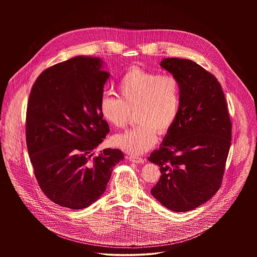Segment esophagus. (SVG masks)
<instances>
[{"instance_id": "34e87169", "label": "esophagus", "mask_w": 257, "mask_h": 257, "mask_svg": "<svg viewBox=\"0 0 257 257\" xmlns=\"http://www.w3.org/2000/svg\"><path fill=\"white\" fill-rule=\"evenodd\" d=\"M128 160L132 163H136V164H143L145 162V160L143 158H140V157H136V156H128Z\"/></svg>"}]
</instances>
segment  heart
Segmentation results:
<instances>
[{"label":"heart","instance_id":"obj_1","mask_svg":"<svg viewBox=\"0 0 257 257\" xmlns=\"http://www.w3.org/2000/svg\"><path fill=\"white\" fill-rule=\"evenodd\" d=\"M120 98L108 93L100 98L103 118L112 126L123 128L136 112L134 129L115 135L112 144L128 153L141 155L167 134L177 119L181 91L178 80L171 75L147 72L133 68L124 74L117 85Z\"/></svg>","mask_w":257,"mask_h":257}]
</instances>
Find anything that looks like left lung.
<instances>
[{
    "label": "left lung",
    "instance_id": "left-lung-1",
    "mask_svg": "<svg viewBox=\"0 0 257 257\" xmlns=\"http://www.w3.org/2000/svg\"><path fill=\"white\" fill-rule=\"evenodd\" d=\"M160 65L178 80L181 99L173 127L148 158L162 173L150 193L169 210L186 212L218 192L231 145V121L215 76L186 59L167 58Z\"/></svg>",
    "mask_w": 257,
    "mask_h": 257
}]
</instances>
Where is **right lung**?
<instances>
[{
    "instance_id": "1",
    "label": "right lung",
    "mask_w": 257,
    "mask_h": 257,
    "mask_svg": "<svg viewBox=\"0 0 257 257\" xmlns=\"http://www.w3.org/2000/svg\"><path fill=\"white\" fill-rule=\"evenodd\" d=\"M96 57L78 56L39 75L26 117L27 147L43 193L56 204L84 209L102 196L119 149L93 150L110 132L100 98L110 73Z\"/></svg>"
}]
</instances>
